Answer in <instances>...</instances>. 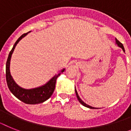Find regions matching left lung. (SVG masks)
<instances>
[{"label": "left lung", "mask_w": 131, "mask_h": 131, "mask_svg": "<svg viewBox=\"0 0 131 131\" xmlns=\"http://www.w3.org/2000/svg\"><path fill=\"white\" fill-rule=\"evenodd\" d=\"M116 44L118 45V47H121V49H123V50L124 52H125V49H124V47H123V44H122L121 42H120L118 41V40H117V39H116ZM75 92H76V94H77V97L78 100H79V102H80V103H81V104H82V105H83V106H86V107H88V108H93V109H94V108H94V107H92V106H89V105H86V103H84V102H83V101H82V100L81 99H80V97H79V94H78V93H77V90H76V88H75Z\"/></svg>", "instance_id": "left-lung-1"}]
</instances>
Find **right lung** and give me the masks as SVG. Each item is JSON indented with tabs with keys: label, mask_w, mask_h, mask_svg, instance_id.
Wrapping results in <instances>:
<instances>
[{
	"label": "right lung",
	"mask_w": 131,
	"mask_h": 131,
	"mask_svg": "<svg viewBox=\"0 0 131 131\" xmlns=\"http://www.w3.org/2000/svg\"><path fill=\"white\" fill-rule=\"evenodd\" d=\"M28 32L23 34L22 36H20L18 38V39L16 41V42L13 46V48L10 50V52L8 54V57L6 64V79L8 87L10 91V92L17 99H18L20 101H23V103H26V104L35 105V104L43 103L52 96V93L54 91V89H55L57 79L59 77L62 72L65 71V69H62L61 71L57 72V74L54 75L53 77L51 78L46 84H45L42 86H39V87L31 89H23V88L18 86L16 84V82L14 81L11 75H10V60L11 59L12 54L15 50L16 45Z\"/></svg>",
	"instance_id": "add662e5"
}]
</instances>
